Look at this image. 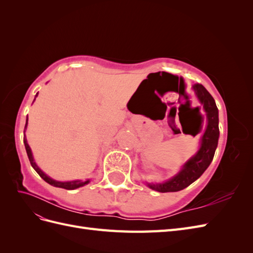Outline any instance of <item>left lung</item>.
<instances>
[{"label":"left lung","mask_w":253,"mask_h":253,"mask_svg":"<svg viewBox=\"0 0 253 253\" xmlns=\"http://www.w3.org/2000/svg\"><path fill=\"white\" fill-rule=\"evenodd\" d=\"M193 89L198 100L203 104L207 115V126L202 137L201 149L198 150L195 156L188 160L185 166L182 167L181 171L174 176L172 179L164 183H156V185L151 183V185H148L151 189L158 191V192H177V191L187 188L198 177H201V175L209 167L214 157L219 136L217 106L213 97L202 84H194ZM197 108H200V106H197ZM203 125L192 135L195 136L198 133H201Z\"/></svg>","instance_id":"1"}]
</instances>
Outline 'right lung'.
I'll return each mask as SVG.
<instances>
[{
  "label": "right lung",
  "mask_w": 253,
  "mask_h": 253,
  "mask_svg": "<svg viewBox=\"0 0 253 253\" xmlns=\"http://www.w3.org/2000/svg\"><path fill=\"white\" fill-rule=\"evenodd\" d=\"M37 95H38V94H37ZM37 95H36V96H37ZM35 99H36V98H35ZM27 119H28V118H27ZM26 126H27V120H26L25 128H26ZM24 144H25V149H26V153H27V156H28V159H29V162H30V165H32V167L36 170V172H37L38 174H39L45 181L48 182L49 185H51V186H53V187H58V188H63V189H66V190H74V189H77V188H79V187H82V186H84V185H86V183H88L89 180H85V181L75 180V181L61 182V181H56V180H53V179L49 178L46 174H44V173L39 169V168H38V166H37L36 163L34 162V157H33V154H32V151H30V148H29V145H28V143H27V141H26L25 137H24Z\"/></svg>",
  "instance_id": "obj_1"
}]
</instances>
